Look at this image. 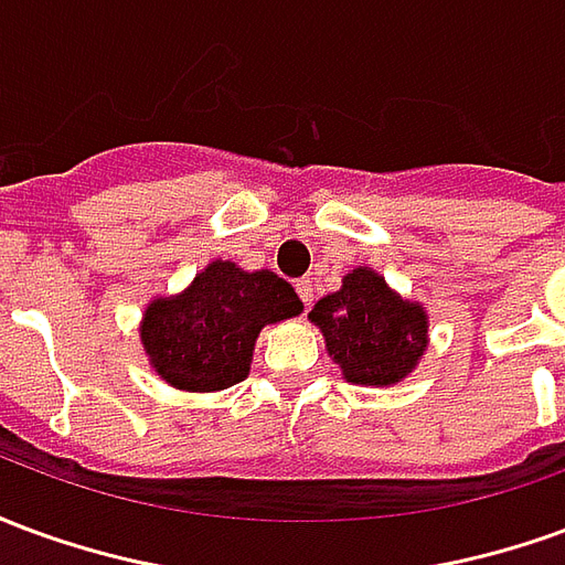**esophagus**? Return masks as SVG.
I'll return each instance as SVG.
<instances>
[{
    "instance_id": "1",
    "label": "esophagus",
    "mask_w": 565,
    "mask_h": 565,
    "mask_svg": "<svg viewBox=\"0 0 565 565\" xmlns=\"http://www.w3.org/2000/svg\"><path fill=\"white\" fill-rule=\"evenodd\" d=\"M296 294H299V299H302V306L311 308V302H315V284L308 281V278L296 281Z\"/></svg>"
}]
</instances>
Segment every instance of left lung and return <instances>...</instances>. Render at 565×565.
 <instances>
[{"label":"left lung","instance_id":"1","mask_svg":"<svg viewBox=\"0 0 565 565\" xmlns=\"http://www.w3.org/2000/svg\"><path fill=\"white\" fill-rule=\"evenodd\" d=\"M327 354L351 384L391 387L403 381L426 351L429 320L420 302H408L369 266L348 271L342 290L311 308Z\"/></svg>","mask_w":565,"mask_h":565}]
</instances>
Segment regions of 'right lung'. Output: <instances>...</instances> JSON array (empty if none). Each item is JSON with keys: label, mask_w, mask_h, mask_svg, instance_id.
Returning a JSON list of instances; mask_svg holds the SVG:
<instances>
[{"label": "right lung", "mask_w": 565, "mask_h": 565, "mask_svg": "<svg viewBox=\"0 0 565 565\" xmlns=\"http://www.w3.org/2000/svg\"><path fill=\"white\" fill-rule=\"evenodd\" d=\"M302 315V302L275 271L214 259L186 290L145 308L141 344L166 384L186 393L226 391L247 379L266 323Z\"/></svg>", "instance_id": "add662e5"}]
</instances>
